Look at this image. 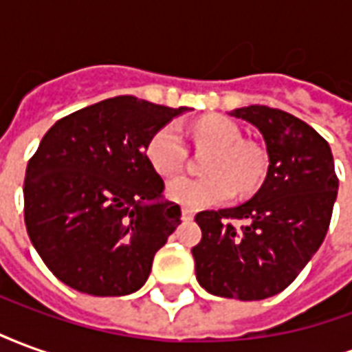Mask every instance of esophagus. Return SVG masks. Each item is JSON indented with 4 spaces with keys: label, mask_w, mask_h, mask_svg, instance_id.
Wrapping results in <instances>:
<instances>
[{
    "label": "esophagus",
    "mask_w": 352,
    "mask_h": 352,
    "mask_svg": "<svg viewBox=\"0 0 352 352\" xmlns=\"http://www.w3.org/2000/svg\"><path fill=\"white\" fill-rule=\"evenodd\" d=\"M181 219H183V221H192V219H194V211L184 207L183 211H181Z\"/></svg>",
    "instance_id": "1"
}]
</instances>
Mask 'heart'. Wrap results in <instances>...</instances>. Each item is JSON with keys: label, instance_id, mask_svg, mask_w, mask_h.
<instances>
[{"label": "heart", "instance_id": "obj_1", "mask_svg": "<svg viewBox=\"0 0 352 352\" xmlns=\"http://www.w3.org/2000/svg\"><path fill=\"white\" fill-rule=\"evenodd\" d=\"M194 135L199 145L211 146L207 160V177L177 175L169 179L166 194L171 201L186 209L219 206L239 190H251L264 175V154L256 146L243 143V133L226 116H206L196 122ZM146 158L158 173L168 175L186 160L181 128L175 122L162 126L146 143Z\"/></svg>", "mask_w": 352, "mask_h": 352}]
</instances>
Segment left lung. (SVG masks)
Here are the masks:
<instances>
[{
  "instance_id": "1",
  "label": "left lung",
  "mask_w": 352,
  "mask_h": 352,
  "mask_svg": "<svg viewBox=\"0 0 352 352\" xmlns=\"http://www.w3.org/2000/svg\"><path fill=\"white\" fill-rule=\"evenodd\" d=\"M230 116L251 122L270 158L258 192L241 206L201 211L192 249L196 279L209 294L243 302L279 294L322 245L338 198L330 145L280 109L249 105ZM245 220L241 229L229 222Z\"/></svg>"
}]
</instances>
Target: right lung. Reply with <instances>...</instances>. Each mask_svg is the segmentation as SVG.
I'll use <instances>...</instances> for the list:
<instances>
[{
	"label": "right lung",
	"mask_w": 352,
	"mask_h": 352,
	"mask_svg": "<svg viewBox=\"0 0 352 352\" xmlns=\"http://www.w3.org/2000/svg\"><path fill=\"white\" fill-rule=\"evenodd\" d=\"M188 107L116 96L64 116L28 162L24 221L43 262L67 287L126 296L181 224L146 158L154 131Z\"/></svg>",
	"instance_id": "1"
}]
</instances>
